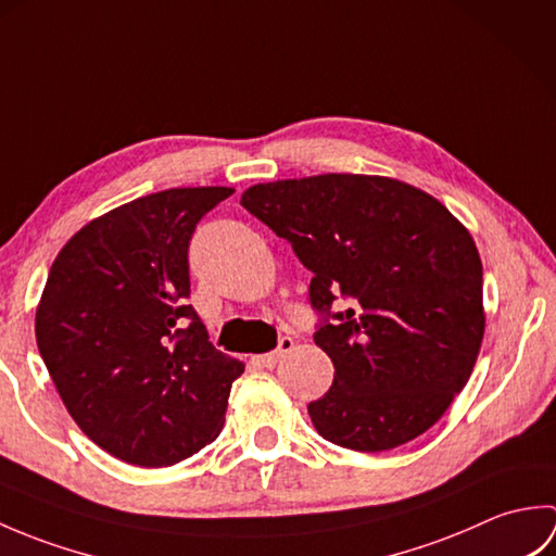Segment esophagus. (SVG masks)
<instances>
[{"label":"esophagus","mask_w":556,"mask_h":556,"mask_svg":"<svg viewBox=\"0 0 556 556\" xmlns=\"http://www.w3.org/2000/svg\"><path fill=\"white\" fill-rule=\"evenodd\" d=\"M293 349V339L291 337H279V344L275 351L263 353V356H257L255 361L263 365V368H275V365L287 356V353Z\"/></svg>","instance_id":"obj_1"}]
</instances>
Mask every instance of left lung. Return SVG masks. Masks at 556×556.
Wrapping results in <instances>:
<instances>
[{"mask_svg": "<svg viewBox=\"0 0 556 556\" xmlns=\"http://www.w3.org/2000/svg\"><path fill=\"white\" fill-rule=\"evenodd\" d=\"M241 205L313 271V339L334 363L329 392L308 404L315 430L375 454L432 428L485 332L482 263L464 224L418 188L361 174L257 184Z\"/></svg>", "mask_w": 556, "mask_h": 556, "instance_id": "left-lung-1", "label": "left lung"}]
</instances>
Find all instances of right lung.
<instances>
[{
	"mask_svg": "<svg viewBox=\"0 0 556 556\" xmlns=\"http://www.w3.org/2000/svg\"><path fill=\"white\" fill-rule=\"evenodd\" d=\"M233 191L169 188L86 224L52 263L35 339L71 418L104 452L174 466L222 430L243 363L210 344L188 245Z\"/></svg>",
	"mask_w": 556,
	"mask_h": 556,
	"instance_id": "obj_1",
	"label": "right lung"
}]
</instances>
